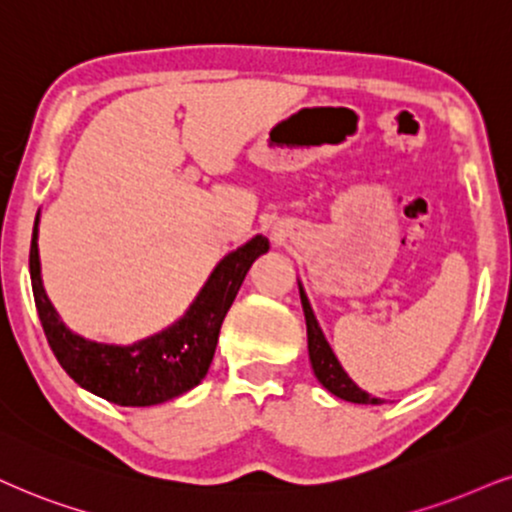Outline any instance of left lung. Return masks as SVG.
Returning a JSON list of instances; mask_svg holds the SVG:
<instances>
[{"label": "left lung", "instance_id": "left-lung-1", "mask_svg": "<svg viewBox=\"0 0 512 512\" xmlns=\"http://www.w3.org/2000/svg\"><path fill=\"white\" fill-rule=\"evenodd\" d=\"M299 294H301V306H304V315H306L308 358H311L313 372H315V377H318V382L323 384L330 394L337 396V399H344L351 403H372V406L382 403V399H377V396L363 391L356 382L351 380L349 375H346L342 363H339L337 356H334L330 342H327L323 330H320L318 320H315L311 301H308L304 285H301V282H299Z\"/></svg>", "mask_w": 512, "mask_h": 512}]
</instances>
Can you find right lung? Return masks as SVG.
I'll return each mask as SVG.
<instances>
[{
    "instance_id": "right-lung-1",
    "label": "right lung",
    "mask_w": 512,
    "mask_h": 512,
    "mask_svg": "<svg viewBox=\"0 0 512 512\" xmlns=\"http://www.w3.org/2000/svg\"><path fill=\"white\" fill-rule=\"evenodd\" d=\"M37 225L40 213L30 242V280L47 342L73 382L118 406H156L182 396L204 380L216 353L220 325L251 263L270 249V242L263 235L251 237L239 249L220 258L182 318L147 339L121 346L80 337L59 318L42 285Z\"/></svg>"
}]
</instances>
